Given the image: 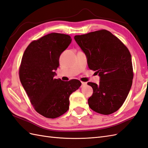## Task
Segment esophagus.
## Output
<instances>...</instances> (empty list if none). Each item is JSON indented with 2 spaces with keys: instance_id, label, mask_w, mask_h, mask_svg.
I'll use <instances>...</instances> for the list:
<instances>
[{
  "instance_id": "esophagus-1",
  "label": "esophagus",
  "mask_w": 148,
  "mask_h": 148,
  "mask_svg": "<svg viewBox=\"0 0 148 148\" xmlns=\"http://www.w3.org/2000/svg\"><path fill=\"white\" fill-rule=\"evenodd\" d=\"M86 85V82H82V85H81V86H82V87H83V86H85Z\"/></svg>"
}]
</instances>
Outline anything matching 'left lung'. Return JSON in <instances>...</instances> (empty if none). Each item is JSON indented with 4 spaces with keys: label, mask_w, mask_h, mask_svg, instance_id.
Segmentation results:
<instances>
[{
    "label": "left lung",
    "mask_w": 148,
    "mask_h": 148,
    "mask_svg": "<svg viewBox=\"0 0 148 148\" xmlns=\"http://www.w3.org/2000/svg\"><path fill=\"white\" fill-rule=\"evenodd\" d=\"M86 56L88 68L100 77L99 84L88 82L93 94L88 100L90 109L109 115L122 106L130 91L133 79L131 53L110 32L103 29L75 36Z\"/></svg>",
    "instance_id": "left-lung-1"
}]
</instances>
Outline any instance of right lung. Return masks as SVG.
<instances>
[{
    "mask_svg": "<svg viewBox=\"0 0 148 148\" xmlns=\"http://www.w3.org/2000/svg\"><path fill=\"white\" fill-rule=\"evenodd\" d=\"M69 35L47 34L31 42L25 50L19 69L20 80L35 110L55 119L69 109L70 95L81 86L78 80L55 79L60 56L71 42Z\"/></svg>",
    "mask_w": 148,
    "mask_h": 148,
    "instance_id": "add662e5",
    "label": "right lung"
}]
</instances>
